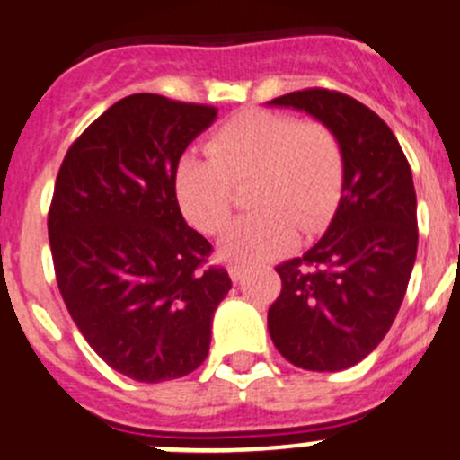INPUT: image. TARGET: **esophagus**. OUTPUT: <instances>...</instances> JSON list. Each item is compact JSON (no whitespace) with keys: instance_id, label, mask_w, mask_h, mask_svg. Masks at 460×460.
<instances>
[{"instance_id":"34e87169","label":"esophagus","mask_w":460,"mask_h":460,"mask_svg":"<svg viewBox=\"0 0 460 460\" xmlns=\"http://www.w3.org/2000/svg\"><path fill=\"white\" fill-rule=\"evenodd\" d=\"M243 270H245V268L241 266V263H230V266H228V272H230L232 281H239L241 277H243Z\"/></svg>"}]
</instances>
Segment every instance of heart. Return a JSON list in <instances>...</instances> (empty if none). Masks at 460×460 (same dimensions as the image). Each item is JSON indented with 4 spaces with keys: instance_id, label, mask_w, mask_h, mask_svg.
Listing matches in <instances>:
<instances>
[{
    "instance_id": "obj_1",
    "label": "heart",
    "mask_w": 460,
    "mask_h": 460,
    "mask_svg": "<svg viewBox=\"0 0 460 460\" xmlns=\"http://www.w3.org/2000/svg\"><path fill=\"white\" fill-rule=\"evenodd\" d=\"M212 155L188 152L174 174L185 219L203 234L224 230L234 185H248L254 215L241 217L221 236L226 259L263 263L288 252L304 232H317L338 203L344 158L322 122L288 113L248 111L226 122L210 140Z\"/></svg>"
}]
</instances>
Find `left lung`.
Segmentation results:
<instances>
[{
  "label": "left lung",
  "instance_id": "1",
  "mask_svg": "<svg viewBox=\"0 0 460 460\" xmlns=\"http://www.w3.org/2000/svg\"><path fill=\"white\" fill-rule=\"evenodd\" d=\"M268 104L329 127L344 158L342 197L324 236L277 266L281 293L268 331L299 369H349L383 342L407 293L418 250L411 167L383 118L351 95L304 89Z\"/></svg>",
  "mask_w": 460,
  "mask_h": 460
}]
</instances>
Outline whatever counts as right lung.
Masks as SVG:
<instances>
[{"label":"right lung","mask_w":460,"mask_h":460,"mask_svg":"<svg viewBox=\"0 0 460 460\" xmlns=\"http://www.w3.org/2000/svg\"><path fill=\"white\" fill-rule=\"evenodd\" d=\"M217 120L156 93L118 100L66 152L49 210L58 288L89 347L136 383L192 374L232 281L185 224L174 174Z\"/></svg>","instance_id":"1"}]
</instances>
